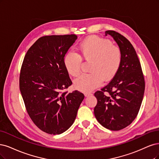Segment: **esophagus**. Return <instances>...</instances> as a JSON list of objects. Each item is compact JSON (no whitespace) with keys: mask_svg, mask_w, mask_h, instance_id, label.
Returning a JSON list of instances; mask_svg holds the SVG:
<instances>
[{"mask_svg":"<svg viewBox=\"0 0 159 159\" xmlns=\"http://www.w3.org/2000/svg\"><path fill=\"white\" fill-rule=\"evenodd\" d=\"M93 94L92 93H84V96H86V97H88V96H90V95H92Z\"/></svg>","mask_w":159,"mask_h":159,"instance_id":"esophagus-1","label":"esophagus"}]
</instances>
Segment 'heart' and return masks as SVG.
Here are the masks:
<instances>
[{
    "instance_id": "1",
    "label": "heart",
    "mask_w": 159,
    "mask_h": 159,
    "mask_svg": "<svg viewBox=\"0 0 159 159\" xmlns=\"http://www.w3.org/2000/svg\"><path fill=\"white\" fill-rule=\"evenodd\" d=\"M80 55L70 51L65 55L63 63L68 73L77 76L82 65V58L91 61L90 73L82 74L74 81V86L84 93H89L100 86L102 81L113 79L118 71L122 61L121 49L114 45L110 40L90 36L79 46Z\"/></svg>"
}]
</instances>
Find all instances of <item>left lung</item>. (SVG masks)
Returning a JSON list of instances; mask_svg holds the SVG:
<instances>
[{"label":"left lung","instance_id":"8db88e82","mask_svg":"<svg viewBox=\"0 0 159 159\" xmlns=\"http://www.w3.org/2000/svg\"><path fill=\"white\" fill-rule=\"evenodd\" d=\"M121 51L120 67L110 83L96 91V120L106 129L119 131L130 125L138 114L145 92V79L135 50L120 34L107 30Z\"/></svg>","mask_w":159,"mask_h":159}]
</instances>
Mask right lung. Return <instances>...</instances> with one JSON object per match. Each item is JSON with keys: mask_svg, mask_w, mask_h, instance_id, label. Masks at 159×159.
I'll return each instance as SVG.
<instances>
[{"mask_svg": "<svg viewBox=\"0 0 159 159\" xmlns=\"http://www.w3.org/2000/svg\"><path fill=\"white\" fill-rule=\"evenodd\" d=\"M77 36L45 35L25 54L20 75V90L25 108L39 129L58 135L73 125L84 96L63 91L72 84L63 59Z\"/></svg>", "mask_w": 159, "mask_h": 159, "instance_id": "1", "label": "right lung"}]
</instances>
